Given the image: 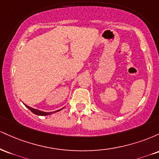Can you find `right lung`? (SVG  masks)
I'll use <instances>...</instances> for the list:
<instances>
[{"label":"right lung","instance_id":"add662e5","mask_svg":"<svg viewBox=\"0 0 159 159\" xmlns=\"http://www.w3.org/2000/svg\"><path fill=\"white\" fill-rule=\"evenodd\" d=\"M25 106H26L27 108L29 109L31 112L34 113V114H36L38 115V116H46V115H50V114H54V113H56V112H58V111H60L61 110H62L63 108L60 109V110H57L56 111H53V112H44V111H41L39 110H37V109H35V108H33V107H30L29 106H27V105H25Z\"/></svg>","mask_w":159,"mask_h":159}]
</instances>
